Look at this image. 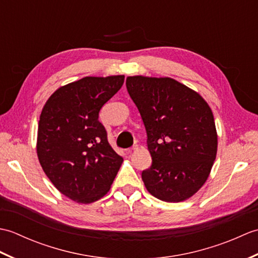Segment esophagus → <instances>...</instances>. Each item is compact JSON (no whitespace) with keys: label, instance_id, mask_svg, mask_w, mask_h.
<instances>
[{"label":"esophagus","instance_id":"1","mask_svg":"<svg viewBox=\"0 0 258 258\" xmlns=\"http://www.w3.org/2000/svg\"><path fill=\"white\" fill-rule=\"evenodd\" d=\"M140 149H144V147L142 146V145H140V144H135V145L132 147V149H131V151H138V150H140ZM131 151H130V152H131Z\"/></svg>","mask_w":258,"mask_h":258}]
</instances>
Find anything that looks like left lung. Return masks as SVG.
Segmentation results:
<instances>
[{"label":"left lung","instance_id":"left-lung-1","mask_svg":"<svg viewBox=\"0 0 258 258\" xmlns=\"http://www.w3.org/2000/svg\"><path fill=\"white\" fill-rule=\"evenodd\" d=\"M126 89L143 119L152 166L142 173L156 199L178 203L199 191L217 153L213 112L199 93L171 78L135 75Z\"/></svg>","mask_w":258,"mask_h":258}]
</instances>
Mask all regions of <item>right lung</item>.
<instances>
[{
  "label": "right lung",
  "instance_id": "1",
  "mask_svg": "<svg viewBox=\"0 0 258 258\" xmlns=\"http://www.w3.org/2000/svg\"><path fill=\"white\" fill-rule=\"evenodd\" d=\"M123 83L124 75L86 76L57 89L42 109L38 161L52 184L76 203L102 199L123 163L98 120L100 109Z\"/></svg>",
  "mask_w": 258,
  "mask_h": 258
}]
</instances>
